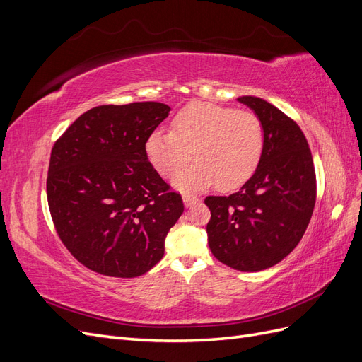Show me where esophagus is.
Segmentation results:
<instances>
[{
  "label": "esophagus",
  "mask_w": 362,
  "mask_h": 362,
  "mask_svg": "<svg viewBox=\"0 0 362 362\" xmlns=\"http://www.w3.org/2000/svg\"><path fill=\"white\" fill-rule=\"evenodd\" d=\"M182 201H184V205L189 208V206H192V205H194V204H198L201 199L196 198V196H193V194L184 193V194H182Z\"/></svg>",
  "instance_id": "obj_1"
}]
</instances>
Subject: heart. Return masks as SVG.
Instances as JSON below:
<instances>
[{
    "mask_svg": "<svg viewBox=\"0 0 362 362\" xmlns=\"http://www.w3.org/2000/svg\"><path fill=\"white\" fill-rule=\"evenodd\" d=\"M262 148L264 129L257 115L210 103L185 107L173 117L170 133L157 129L146 140L148 158L163 177H174L190 158L197 161L173 178L180 190L240 187L255 172Z\"/></svg>",
    "mask_w": 362,
    "mask_h": 362,
    "instance_id": "heart-1",
    "label": "heart"
}]
</instances>
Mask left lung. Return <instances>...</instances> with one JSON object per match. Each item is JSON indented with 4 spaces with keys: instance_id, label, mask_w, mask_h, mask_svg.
I'll return each mask as SVG.
<instances>
[{
    "instance_id": "left-lung-1",
    "label": "left lung",
    "mask_w": 362,
    "mask_h": 362,
    "mask_svg": "<svg viewBox=\"0 0 362 362\" xmlns=\"http://www.w3.org/2000/svg\"><path fill=\"white\" fill-rule=\"evenodd\" d=\"M261 120L264 148L254 175L229 196H208V246L223 264L259 272L298 246L315 204L313 156L299 125L257 96H240Z\"/></svg>"
}]
</instances>
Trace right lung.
Returning a JSON list of instances; mask_svg holds the SVG:
<instances>
[{"label":"right lung","instance_id":"right-lung-1","mask_svg":"<svg viewBox=\"0 0 362 362\" xmlns=\"http://www.w3.org/2000/svg\"><path fill=\"white\" fill-rule=\"evenodd\" d=\"M169 112L161 103L100 105L54 144L51 217L63 245L87 269L136 278L163 258L184 204L152 168L146 140Z\"/></svg>","mask_w":362,"mask_h":362}]
</instances>
